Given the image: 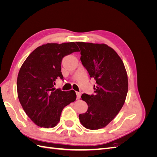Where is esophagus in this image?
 Returning a JSON list of instances; mask_svg holds the SVG:
<instances>
[{
    "label": "esophagus",
    "instance_id": "obj_1",
    "mask_svg": "<svg viewBox=\"0 0 157 157\" xmlns=\"http://www.w3.org/2000/svg\"><path fill=\"white\" fill-rule=\"evenodd\" d=\"M76 94H77V98L80 99V96H81V94H80V92H76Z\"/></svg>",
    "mask_w": 157,
    "mask_h": 157
}]
</instances>
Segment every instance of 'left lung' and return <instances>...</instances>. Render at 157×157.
I'll return each mask as SVG.
<instances>
[{
  "instance_id": "left-lung-1",
  "label": "left lung",
  "mask_w": 157,
  "mask_h": 157,
  "mask_svg": "<svg viewBox=\"0 0 157 157\" xmlns=\"http://www.w3.org/2000/svg\"><path fill=\"white\" fill-rule=\"evenodd\" d=\"M77 44L83 66L96 81L95 95H82L88 110L80 114L79 119L87 129L98 130L108 125L124 105L128 89L126 70L120 56L107 44L83 42Z\"/></svg>"
}]
</instances>
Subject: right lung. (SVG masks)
I'll return each instance as SVG.
<instances>
[{
    "mask_svg": "<svg viewBox=\"0 0 157 157\" xmlns=\"http://www.w3.org/2000/svg\"><path fill=\"white\" fill-rule=\"evenodd\" d=\"M79 52L75 42L47 43L33 50L22 64L17 79V96L23 110L40 127H55L63 108L76 100L74 90L61 91L55 81L63 79L64 56Z\"/></svg>",
    "mask_w": 157,
    "mask_h": 157,
    "instance_id": "right-lung-1",
    "label": "right lung"
}]
</instances>
